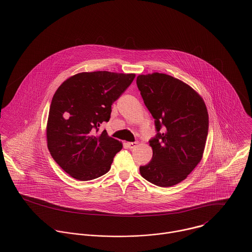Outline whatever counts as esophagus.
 Instances as JSON below:
<instances>
[{
  "mask_svg": "<svg viewBox=\"0 0 252 252\" xmlns=\"http://www.w3.org/2000/svg\"><path fill=\"white\" fill-rule=\"evenodd\" d=\"M137 144H138V143H137V142H134V143H127V144H126V145H127V147H128V148H130V149H132V148L136 147V146H137Z\"/></svg>",
  "mask_w": 252,
  "mask_h": 252,
  "instance_id": "1",
  "label": "esophagus"
}]
</instances>
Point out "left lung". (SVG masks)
<instances>
[{
	"instance_id": "left-lung-1",
	"label": "left lung",
	"mask_w": 252,
	"mask_h": 252,
	"mask_svg": "<svg viewBox=\"0 0 252 252\" xmlns=\"http://www.w3.org/2000/svg\"><path fill=\"white\" fill-rule=\"evenodd\" d=\"M136 83L157 131L149 141L152 158L140 173L157 186H173L202 158L209 130L206 105L190 86L168 74H142Z\"/></svg>"
}]
</instances>
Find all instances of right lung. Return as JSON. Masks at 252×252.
Segmentation results:
<instances>
[{
  "instance_id": "obj_1",
  "label": "right lung",
  "mask_w": 252,
  "mask_h": 252,
  "mask_svg": "<svg viewBox=\"0 0 252 252\" xmlns=\"http://www.w3.org/2000/svg\"><path fill=\"white\" fill-rule=\"evenodd\" d=\"M134 78V73L80 72L57 90L49 111L47 145L54 160L73 179L94 180L109 171L123 146L106 130L97 132Z\"/></svg>"
}]
</instances>
